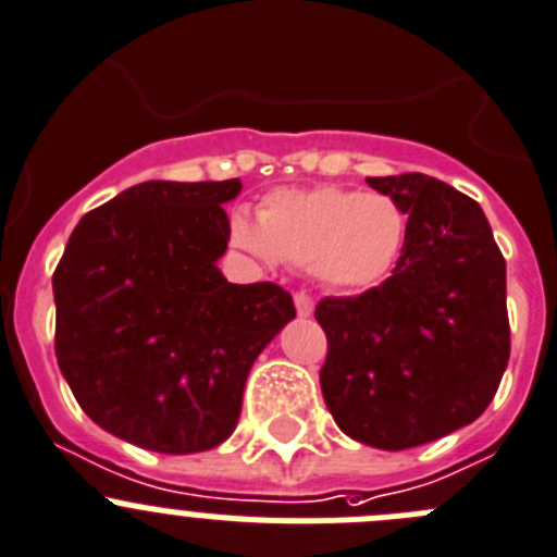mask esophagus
I'll return each instance as SVG.
<instances>
[{"label": "esophagus", "instance_id": "1", "mask_svg": "<svg viewBox=\"0 0 557 557\" xmlns=\"http://www.w3.org/2000/svg\"><path fill=\"white\" fill-rule=\"evenodd\" d=\"M294 305H296V313L302 315V319H308V315H313V308H315L313 296L296 294V296H294Z\"/></svg>", "mask_w": 557, "mask_h": 557}]
</instances>
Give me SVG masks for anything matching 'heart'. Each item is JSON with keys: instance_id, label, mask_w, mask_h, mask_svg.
Segmentation results:
<instances>
[{"instance_id": "obj_1", "label": "heart", "mask_w": 557, "mask_h": 557, "mask_svg": "<svg viewBox=\"0 0 557 557\" xmlns=\"http://www.w3.org/2000/svg\"><path fill=\"white\" fill-rule=\"evenodd\" d=\"M407 214L389 195L319 186L277 189L261 202L258 222L231 220V242L267 261L294 263L335 290L382 283L401 255Z\"/></svg>"}]
</instances>
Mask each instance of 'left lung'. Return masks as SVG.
<instances>
[{"mask_svg":"<svg viewBox=\"0 0 557 557\" xmlns=\"http://www.w3.org/2000/svg\"><path fill=\"white\" fill-rule=\"evenodd\" d=\"M404 208L407 238L387 280L326 296L321 393L343 434L407 450L481 418L511 355L506 261L481 206L423 173L368 178Z\"/></svg>","mask_w":557,"mask_h":557,"instance_id":"obj_1","label":"left lung"}]
</instances>
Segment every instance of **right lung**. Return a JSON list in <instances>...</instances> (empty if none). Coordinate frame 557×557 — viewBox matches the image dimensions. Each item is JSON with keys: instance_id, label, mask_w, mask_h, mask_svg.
<instances>
[{"instance_id": "add662e5", "label": "right lung", "mask_w": 557, "mask_h": 557, "mask_svg": "<svg viewBox=\"0 0 557 557\" xmlns=\"http://www.w3.org/2000/svg\"><path fill=\"white\" fill-rule=\"evenodd\" d=\"M238 191L145 181L82 216L57 263V366L87 418L137 448L225 443L255 357L296 315L280 285L216 269Z\"/></svg>"}]
</instances>
